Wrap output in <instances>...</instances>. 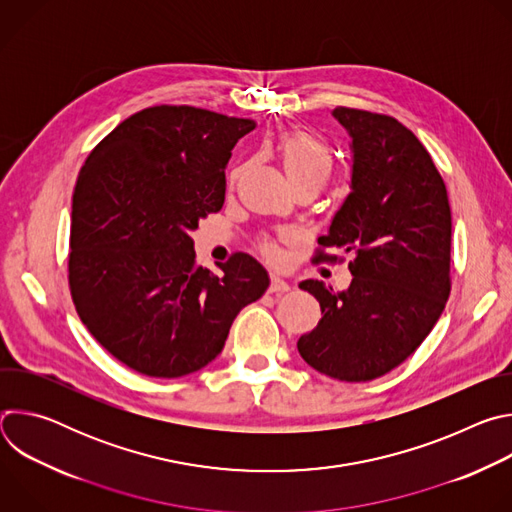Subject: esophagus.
Here are the masks:
<instances>
[{"label": "esophagus", "instance_id": "obj_1", "mask_svg": "<svg viewBox=\"0 0 512 512\" xmlns=\"http://www.w3.org/2000/svg\"><path fill=\"white\" fill-rule=\"evenodd\" d=\"M289 283L285 279H281L279 275H271V283H269V291L271 294H283V291H289Z\"/></svg>", "mask_w": 512, "mask_h": 512}]
</instances>
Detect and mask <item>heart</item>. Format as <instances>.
Instances as JSON below:
<instances>
[{
    "label": "heart",
    "mask_w": 512,
    "mask_h": 512,
    "mask_svg": "<svg viewBox=\"0 0 512 512\" xmlns=\"http://www.w3.org/2000/svg\"><path fill=\"white\" fill-rule=\"evenodd\" d=\"M277 152L289 180L294 184L318 182L320 186H324V182L332 174V152L328 150V145L324 141L310 133L294 131L283 135L277 143ZM265 251L269 257H277V249L271 243L265 247Z\"/></svg>",
    "instance_id": "b5f03b06"
}]
</instances>
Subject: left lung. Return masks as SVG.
Here are the masks:
<instances>
[{
    "instance_id": "obj_1",
    "label": "left lung",
    "mask_w": 512,
    "mask_h": 512,
    "mask_svg": "<svg viewBox=\"0 0 512 512\" xmlns=\"http://www.w3.org/2000/svg\"><path fill=\"white\" fill-rule=\"evenodd\" d=\"M352 143L350 194L334 214L324 249L352 253L350 287L306 279L322 320L298 340L318 373L362 383L411 356L450 298L452 212L446 184L423 143L397 119L336 107ZM316 261L336 259L318 251Z\"/></svg>"
}]
</instances>
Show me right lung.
I'll list each match as a JSON object with an SVG mask.
<instances>
[{
  "label": "right lung",
  "instance_id": "obj_1",
  "mask_svg": "<svg viewBox=\"0 0 512 512\" xmlns=\"http://www.w3.org/2000/svg\"><path fill=\"white\" fill-rule=\"evenodd\" d=\"M253 119L188 105L148 107L87 158L72 192L68 285L79 318L129 369L158 379L221 354L269 275L247 253L196 265L192 231L225 202V168Z\"/></svg>",
  "mask_w": 512,
  "mask_h": 512
}]
</instances>
